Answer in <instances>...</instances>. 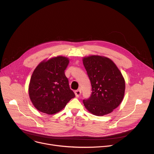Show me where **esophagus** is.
<instances>
[{
  "instance_id": "esophagus-1",
  "label": "esophagus",
  "mask_w": 154,
  "mask_h": 154,
  "mask_svg": "<svg viewBox=\"0 0 154 154\" xmlns=\"http://www.w3.org/2000/svg\"><path fill=\"white\" fill-rule=\"evenodd\" d=\"M81 93H82V92L80 89H78L75 91V96L77 97H79L81 95Z\"/></svg>"
}]
</instances>
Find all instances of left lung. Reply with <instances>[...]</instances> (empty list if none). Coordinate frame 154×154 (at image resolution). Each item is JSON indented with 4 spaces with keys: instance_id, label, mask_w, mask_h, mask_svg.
Listing matches in <instances>:
<instances>
[{
    "instance_id": "1",
    "label": "left lung",
    "mask_w": 154,
    "mask_h": 154,
    "mask_svg": "<svg viewBox=\"0 0 154 154\" xmlns=\"http://www.w3.org/2000/svg\"><path fill=\"white\" fill-rule=\"evenodd\" d=\"M92 85V94L83 100L91 114L103 116L111 113L122 101L125 84L122 73L112 60L103 56L91 55L82 59Z\"/></svg>"
}]
</instances>
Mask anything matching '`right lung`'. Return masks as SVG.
Instances as JSON below:
<instances>
[{
    "instance_id": "obj_1",
    "label": "right lung",
    "mask_w": 154,
    "mask_h": 154,
    "mask_svg": "<svg viewBox=\"0 0 154 154\" xmlns=\"http://www.w3.org/2000/svg\"><path fill=\"white\" fill-rule=\"evenodd\" d=\"M69 63L66 57L57 56L41 62L35 69L30 80L29 94L38 111L55 114L75 97L65 75Z\"/></svg>"
}]
</instances>
